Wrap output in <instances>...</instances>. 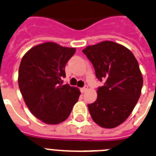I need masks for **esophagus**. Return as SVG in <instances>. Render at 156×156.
<instances>
[{
  "instance_id": "esophagus-1",
  "label": "esophagus",
  "mask_w": 156,
  "mask_h": 156,
  "mask_svg": "<svg viewBox=\"0 0 156 156\" xmlns=\"http://www.w3.org/2000/svg\"><path fill=\"white\" fill-rule=\"evenodd\" d=\"M87 89H88L87 86H85V87H83V88H82V89H81V92L83 93H85V92H86Z\"/></svg>"
}]
</instances>
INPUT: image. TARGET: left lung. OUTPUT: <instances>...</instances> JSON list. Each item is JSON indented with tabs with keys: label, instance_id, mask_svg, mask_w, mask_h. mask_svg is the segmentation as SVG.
Returning <instances> with one entry per match:
<instances>
[{
	"label": "left lung",
	"instance_id": "left-lung-1",
	"mask_svg": "<svg viewBox=\"0 0 156 156\" xmlns=\"http://www.w3.org/2000/svg\"><path fill=\"white\" fill-rule=\"evenodd\" d=\"M82 52L97 79L104 82L97 89V101L88 104L90 115L101 127L115 128L129 116L140 98L143 78L137 60L128 48L109 41Z\"/></svg>",
	"mask_w": 156,
	"mask_h": 156
}]
</instances>
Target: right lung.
<instances>
[{
	"label": "right lung",
	"mask_w": 156,
	"mask_h": 156,
	"mask_svg": "<svg viewBox=\"0 0 156 156\" xmlns=\"http://www.w3.org/2000/svg\"><path fill=\"white\" fill-rule=\"evenodd\" d=\"M54 42L34 46L24 55L19 68V87L34 115L47 124L68 118L81 94L78 88L63 85L65 66L75 53Z\"/></svg>",
	"instance_id": "right-lung-1"
}]
</instances>
